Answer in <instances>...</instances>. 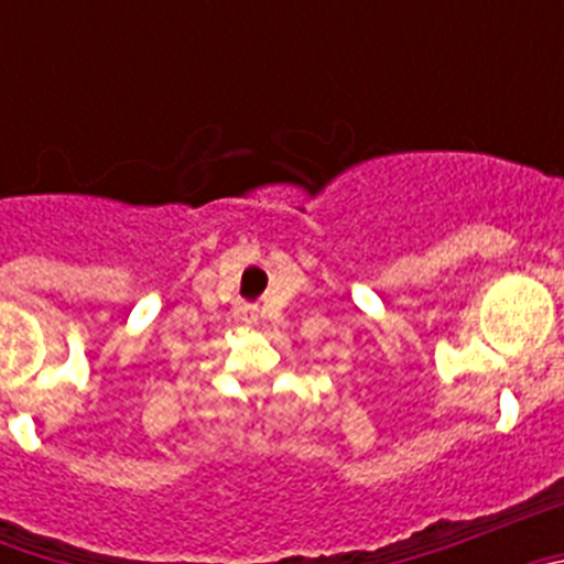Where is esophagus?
Wrapping results in <instances>:
<instances>
[{"label": "esophagus", "instance_id": "1", "mask_svg": "<svg viewBox=\"0 0 564 564\" xmlns=\"http://www.w3.org/2000/svg\"><path fill=\"white\" fill-rule=\"evenodd\" d=\"M242 322H257V313H253L251 307H246V311H242Z\"/></svg>", "mask_w": 564, "mask_h": 564}]
</instances>
